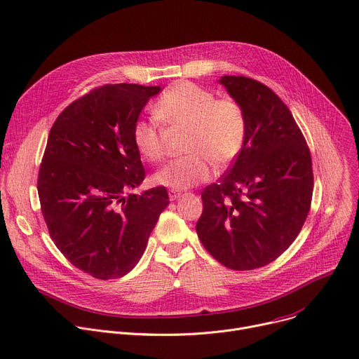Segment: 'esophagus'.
Instances as JSON below:
<instances>
[{
	"mask_svg": "<svg viewBox=\"0 0 359 359\" xmlns=\"http://www.w3.org/2000/svg\"><path fill=\"white\" fill-rule=\"evenodd\" d=\"M182 196V193L179 191V190H175V189H170L169 190V198H170V201H176V199H179Z\"/></svg>",
	"mask_w": 359,
	"mask_h": 359,
	"instance_id": "34e87169",
	"label": "esophagus"
}]
</instances>
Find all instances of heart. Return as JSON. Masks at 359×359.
<instances>
[{
    "label": "heart",
    "mask_w": 359,
    "mask_h": 359,
    "mask_svg": "<svg viewBox=\"0 0 359 359\" xmlns=\"http://www.w3.org/2000/svg\"><path fill=\"white\" fill-rule=\"evenodd\" d=\"M156 118H139L132 136L137 151L151 163L166 154L168 132H187L186 157L173 160L154 176L158 184L183 190L212 176V165L227 169L242 153L248 136V117L235 97L216 94L190 81L168 88L154 106ZM163 126H161V124Z\"/></svg>",
    "instance_id": "b5f03b06"
}]
</instances>
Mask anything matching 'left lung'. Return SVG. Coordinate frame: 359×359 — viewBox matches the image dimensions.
Instances as JSON below:
<instances>
[{
	"mask_svg": "<svg viewBox=\"0 0 359 359\" xmlns=\"http://www.w3.org/2000/svg\"><path fill=\"white\" fill-rule=\"evenodd\" d=\"M220 83L243 106L248 136L233 165L202 191L196 232L219 264L250 271L273 262L299 235L312 202V158L272 88L243 76Z\"/></svg>",
	"mask_w": 359,
	"mask_h": 359,
	"instance_id": "left-lung-1",
	"label": "left lung"
}]
</instances>
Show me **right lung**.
Instances as JSON below:
<instances>
[{
    "label": "right lung",
    "mask_w": 359,
    "mask_h": 359,
    "mask_svg": "<svg viewBox=\"0 0 359 359\" xmlns=\"http://www.w3.org/2000/svg\"><path fill=\"white\" fill-rule=\"evenodd\" d=\"M160 86L104 84L55 118L37 189L48 233L72 265L93 278H121L140 260L165 186L130 193L146 176L132 130Z\"/></svg>",
    "instance_id": "1"
}]
</instances>
